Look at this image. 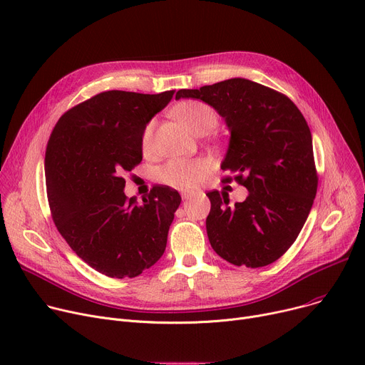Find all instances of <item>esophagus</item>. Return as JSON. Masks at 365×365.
Masks as SVG:
<instances>
[{"label": "esophagus", "instance_id": "1", "mask_svg": "<svg viewBox=\"0 0 365 365\" xmlns=\"http://www.w3.org/2000/svg\"><path fill=\"white\" fill-rule=\"evenodd\" d=\"M180 195H182L183 200H189L190 197H194L195 194L192 192V190H186V189H185V190H180Z\"/></svg>", "mask_w": 365, "mask_h": 365}]
</instances>
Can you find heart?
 I'll use <instances>...</instances> for the list:
<instances>
[{"label": "heart", "mask_w": 365, "mask_h": 365, "mask_svg": "<svg viewBox=\"0 0 365 365\" xmlns=\"http://www.w3.org/2000/svg\"><path fill=\"white\" fill-rule=\"evenodd\" d=\"M175 115L194 133L204 128H213L217 123L216 112L207 103L198 101H189L178 105L175 108ZM153 127H155L153 123H149L142 133V149L145 153L150 152L153 148ZM208 167L210 163L202 158L171 160L158 170V178L160 180L178 187H194L202 180Z\"/></svg>", "instance_id": "1"}]
</instances>
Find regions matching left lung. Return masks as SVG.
Returning a JSON list of instances; mask_svg holds the SVG:
<instances>
[{
  "mask_svg": "<svg viewBox=\"0 0 365 365\" xmlns=\"http://www.w3.org/2000/svg\"><path fill=\"white\" fill-rule=\"evenodd\" d=\"M176 99H200L217 110L231 133L220 168L248 190L235 205L219 190L207 194L213 250L237 266L275 262L296 241L317 195L312 136L302 112L287 96L245 78L179 90Z\"/></svg>",
  "mask_w": 365,
  "mask_h": 365,
  "instance_id": "8db88e82",
  "label": "left lung"
}]
</instances>
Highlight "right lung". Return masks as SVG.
Instances as JSON below:
<instances>
[{"mask_svg": "<svg viewBox=\"0 0 365 365\" xmlns=\"http://www.w3.org/2000/svg\"><path fill=\"white\" fill-rule=\"evenodd\" d=\"M175 90H110L65 112L46 150V183L57 231L87 264L110 278H134L165 252L180 195L153 186L139 204L124 194V173L142 161V133Z\"/></svg>", "mask_w": 365, "mask_h": 365, "instance_id": "right-lung-1", "label": "right lung"}]
</instances>
